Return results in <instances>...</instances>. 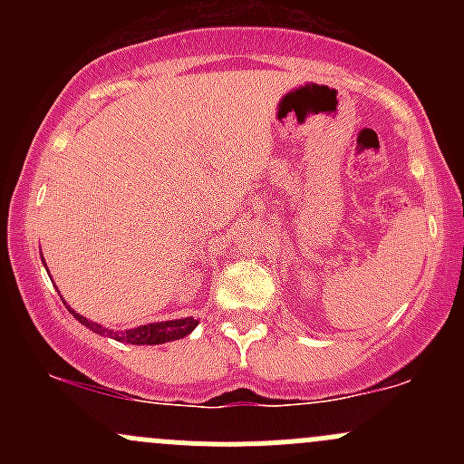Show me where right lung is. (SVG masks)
Instances as JSON below:
<instances>
[{"mask_svg": "<svg viewBox=\"0 0 464 464\" xmlns=\"http://www.w3.org/2000/svg\"><path fill=\"white\" fill-rule=\"evenodd\" d=\"M63 303H65V301H63ZM65 307H67L69 312H72V316L76 318L78 323H82L84 327H89V329H92V332L100 334V335H106V338L120 340V343H126V344H163V343H172V340L185 338V335H189L196 327H198V321H196L194 316H189V318H177V321L148 323V324H141V327L126 329V332H113V329L102 327V324H100V323L89 321V318H84L82 314L73 312L72 307L67 305V303H65Z\"/></svg>", "mask_w": 464, "mask_h": 464, "instance_id": "1", "label": "right lung"}]
</instances>
